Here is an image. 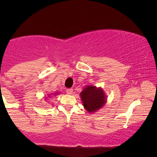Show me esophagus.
Here are the masks:
<instances>
[{
	"instance_id": "34e87169",
	"label": "esophagus",
	"mask_w": 157,
	"mask_h": 157,
	"mask_svg": "<svg viewBox=\"0 0 157 157\" xmlns=\"http://www.w3.org/2000/svg\"><path fill=\"white\" fill-rule=\"evenodd\" d=\"M66 93L68 94H73V89H66Z\"/></svg>"
}]
</instances>
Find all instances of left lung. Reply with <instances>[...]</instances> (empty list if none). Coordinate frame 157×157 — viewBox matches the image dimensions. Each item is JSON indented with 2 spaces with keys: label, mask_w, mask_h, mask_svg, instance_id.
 <instances>
[{
  "label": "left lung",
  "mask_w": 157,
  "mask_h": 157,
  "mask_svg": "<svg viewBox=\"0 0 157 157\" xmlns=\"http://www.w3.org/2000/svg\"><path fill=\"white\" fill-rule=\"evenodd\" d=\"M81 101L86 110L94 113L101 109L106 103V94L102 88L95 86H86L80 93Z\"/></svg>",
  "instance_id": "8db88e82"
}]
</instances>
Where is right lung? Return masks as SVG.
Returning a JSON list of instances; mask_svg holds the SVG:
<instances>
[{
    "mask_svg": "<svg viewBox=\"0 0 157 157\" xmlns=\"http://www.w3.org/2000/svg\"><path fill=\"white\" fill-rule=\"evenodd\" d=\"M59 94V92H55V93H53V94H49V95H48V98H51V97H52V96H51L58 95V94ZM47 98H48V97H47ZM47 100H48V99H47Z\"/></svg>",
    "mask_w": 157,
    "mask_h": 157,
    "instance_id": "right-lung-1",
    "label": "right lung"
}]
</instances>
